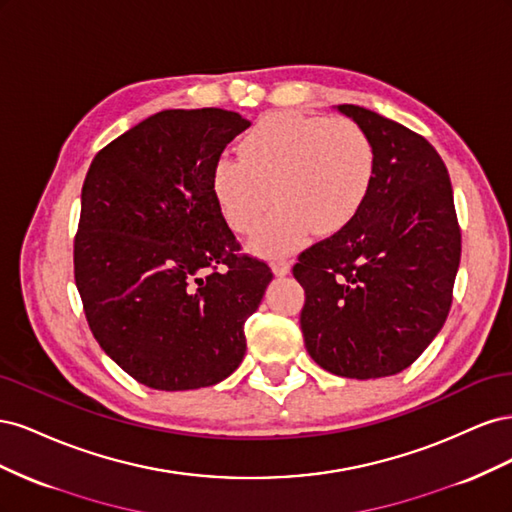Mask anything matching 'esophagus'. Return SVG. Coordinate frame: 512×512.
<instances>
[{
    "label": "esophagus",
    "instance_id": "esophagus-1",
    "mask_svg": "<svg viewBox=\"0 0 512 512\" xmlns=\"http://www.w3.org/2000/svg\"><path fill=\"white\" fill-rule=\"evenodd\" d=\"M290 269H292V265H290L288 260H273V262H271V271H273L277 277L288 275Z\"/></svg>",
    "mask_w": 512,
    "mask_h": 512
}]
</instances>
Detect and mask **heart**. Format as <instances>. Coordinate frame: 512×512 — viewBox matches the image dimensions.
I'll use <instances>...</instances> for the list:
<instances>
[{
  "mask_svg": "<svg viewBox=\"0 0 512 512\" xmlns=\"http://www.w3.org/2000/svg\"><path fill=\"white\" fill-rule=\"evenodd\" d=\"M376 179V149L367 132L344 117L273 113L241 141V160L222 156L211 168V194L237 235H252L265 258L301 250L312 230L333 237L363 211Z\"/></svg>",
  "mask_w": 512,
  "mask_h": 512,
  "instance_id": "b5f03b06",
  "label": "heart"
}]
</instances>
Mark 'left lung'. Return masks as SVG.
Returning a JSON list of instances; mask_svg holds the SVG:
<instances>
[{
    "instance_id": "8db88e82",
    "label": "left lung",
    "mask_w": 512,
    "mask_h": 512,
    "mask_svg": "<svg viewBox=\"0 0 512 512\" xmlns=\"http://www.w3.org/2000/svg\"><path fill=\"white\" fill-rule=\"evenodd\" d=\"M337 111L374 143L376 179L359 218L292 269L305 288L301 331L309 356L335 376H395L433 342L453 303L461 258L453 188L421 134L363 106Z\"/></svg>"
}]
</instances>
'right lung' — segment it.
Segmentation results:
<instances>
[{
	"instance_id": "obj_1",
	"label": "right lung",
	"mask_w": 512,
	"mask_h": 512,
	"mask_svg": "<svg viewBox=\"0 0 512 512\" xmlns=\"http://www.w3.org/2000/svg\"><path fill=\"white\" fill-rule=\"evenodd\" d=\"M250 121L224 108L162 111L91 162L74 280L100 348L158 391L218 384L245 354V320L273 273L239 254L211 168Z\"/></svg>"
}]
</instances>
